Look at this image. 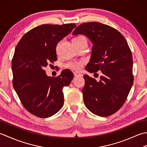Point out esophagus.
<instances>
[{
  "label": "esophagus",
  "instance_id": "esophagus-1",
  "mask_svg": "<svg viewBox=\"0 0 147 147\" xmlns=\"http://www.w3.org/2000/svg\"><path fill=\"white\" fill-rule=\"evenodd\" d=\"M73 73H74V76H76V77L82 76V73H80V72H78V71H74Z\"/></svg>",
  "mask_w": 147,
  "mask_h": 147
}]
</instances>
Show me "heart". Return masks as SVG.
<instances>
[{"mask_svg": "<svg viewBox=\"0 0 147 147\" xmlns=\"http://www.w3.org/2000/svg\"><path fill=\"white\" fill-rule=\"evenodd\" d=\"M83 42H87V40L85 36L83 35H78L72 40V43H79ZM85 63L84 61H74V62H70L66 65V67L70 69H73L74 70H80L83 67V64Z\"/></svg>", "mask_w": 147, "mask_h": 147, "instance_id": "1", "label": "heart"}]
</instances>
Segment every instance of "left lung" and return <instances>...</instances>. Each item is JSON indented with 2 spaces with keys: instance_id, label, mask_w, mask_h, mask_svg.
<instances>
[{
  "instance_id": "obj_1",
  "label": "left lung",
  "mask_w": 147,
  "mask_h": 147,
  "mask_svg": "<svg viewBox=\"0 0 147 147\" xmlns=\"http://www.w3.org/2000/svg\"><path fill=\"white\" fill-rule=\"evenodd\" d=\"M88 37L93 43L86 70L101 71L99 82L84 74L83 88L86 107L93 114L107 117L115 113L126 102L133 84V57L123 35L110 26L98 22L80 24L73 35Z\"/></svg>"
}]
</instances>
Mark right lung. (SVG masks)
Masks as SVG:
<instances>
[{"label":"right lung","mask_w":147,"mask_h":147,"mask_svg":"<svg viewBox=\"0 0 147 147\" xmlns=\"http://www.w3.org/2000/svg\"><path fill=\"white\" fill-rule=\"evenodd\" d=\"M76 26L42 24L27 32L16 47L12 60L14 88L24 108L35 116L51 117L64 105L62 88L70 84L73 73L64 69L54 78L43 69L57 60L56 46Z\"/></svg>","instance_id":"right-lung-1"}]
</instances>
